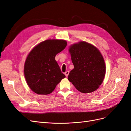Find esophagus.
Masks as SVG:
<instances>
[{
    "mask_svg": "<svg viewBox=\"0 0 131 131\" xmlns=\"http://www.w3.org/2000/svg\"><path fill=\"white\" fill-rule=\"evenodd\" d=\"M69 71H67V72L65 73V75H66V77H68V75H69Z\"/></svg>",
    "mask_w": 131,
    "mask_h": 131,
    "instance_id": "esophagus-1",
    "label": "esophagus"
}]
</instances>
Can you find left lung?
<instances>
[{
	"instance_id": "left-lung-1",
	"label": "left lung",
	"mask_w": 131,
	"mask_h": 131,
	"mask_svg": "<svg viewBox=\"0 0 131 131\" xmlns=\"http://www.w3.org/2000/svg\"><path fill=\"white\" fill-rule=\"evenodd\" d=\"M74 68L68 80L81 93L97 90L105 77L106 67L102 54L96 47L86 41L74 43L69 48Z\"/></svg>"
}]
</instances>
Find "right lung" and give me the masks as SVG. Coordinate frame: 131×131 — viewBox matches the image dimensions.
Here are the masks:
<instances>
[{"label": "right lung", "mask_w": 131, "mask_h": 131, "mask_svg": "<svg viewBox=\"0 0 131 131\" xmlns=\"http://www.w3.org/2000/svg\"><path fill=\"white\" fill-rule=\"evenodd\" d=\"M67 45L64 40L47 39L38 43L28 54L24 66L25 77L27 85L35 93H52L66 77L55 57Z\"/></svg>", "instance_id": "obj_1"}]
</instances>
